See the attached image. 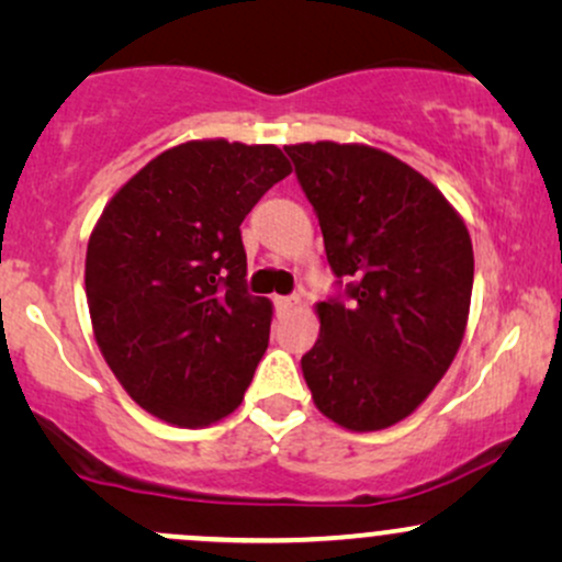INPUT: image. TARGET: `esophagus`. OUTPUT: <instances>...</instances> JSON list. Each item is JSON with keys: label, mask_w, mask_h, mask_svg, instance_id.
Instances as JSON below:
<instances>
[{"label": "esophagus", "mask_w": 562, "mask_h": 562, "mask_svg": "<svg viewBox=\"0 0 562 562\" xmlns=\"http://www.w3.org/2000/svg\"><path fill=\"white\" fill-rule=\"evenodd\" d=\"M274 306L280 308V312H293V308L299 306V299H295V295H277Z\"/></svg>", "instance_id": "obj_1"}]
</instances>
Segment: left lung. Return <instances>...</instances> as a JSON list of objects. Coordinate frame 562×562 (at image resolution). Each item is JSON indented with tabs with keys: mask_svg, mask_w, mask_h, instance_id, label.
<instances>
[{
	"mask_svg": "<svg viewBox=\"0 0 562 562\" xmlns=\"http://www.w3.org/2000/svg\"><path fill=\"white\" fill-rule=\"evenodd\" d=\"M348 303H317L319 338L301 357L314 404L340 428L402 423L447 375L465 338L473 243L434 182L357 142L288 145Z\"/></svg>",
	"mask_w": 562,
	"mask_h": 562,
	"instance_id": "8db88e82",
	"label": "left lung"
}]
</instances>
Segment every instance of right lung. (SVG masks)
Here are the masks:
<instances>
[{
    "mask_svg": "<svg viewBox=\"0 0 562 562\" xmlns=\"http://www.w3.org/2000/svg\"><path fill=\"white\" fill-rule=\"evenodd\" d=\"M290 171L277 145L182 142L97 218L83 269L94 340L158 420L209 428L240 406L272 325V301L245 290L240 224Z\"/></svg>",
    "mask_w": 562,
    "mask_h": 562,
    "instance_id": "obj_1",
    "label": "right lung"
}]
</instances>
